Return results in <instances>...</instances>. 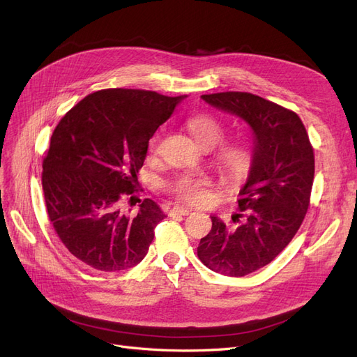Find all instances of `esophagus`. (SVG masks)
<instances>
[{"label": "esophagus", "instance_id": "obj_1", "mask_svg": "<svg viewBox=\"0 0 357 357\" xmlns=\"http://www.w3.org/2000/svg\"><path fill=\"white\" fill-rule=\"evenodd\" d=\"M192 211L189 210V208H186V206H180V205H176V206H173L171 208V211H169V214L171 215H176V214H180V215H188V214H190Z\"/></svg>", "mask_w": 357, "mask_h": 357}]
</instances>
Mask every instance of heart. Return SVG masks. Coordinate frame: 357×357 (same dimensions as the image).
<instances>
[{"label": "heart", "mask_w": 357, "mask_h": 357, "mask_svg": "<svg viewBox=\"0 0 357 357\" xmlns=\"http://www.w3.org/2000/svg\"><path fill=\"white\" fill-rule=\"evenodd\" d=\"M186 127L193 139L198 142L202 147H214L225 137V128L220 122L210 115H196L186 122ZM159 134L151 139L149 147L151 151L155 149L158 143ZM217 167L221 173L230 178H241L251 165V153L248 147L241 143H231L223 146L217 152L215 156ZM208 180L202 177H196L190 174H183L177 177L169 184V189L173 190L178 198L188 202H201L206 196Z\"/></svg>", "instance_id": "obj_1"}]
</instances>
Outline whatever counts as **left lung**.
<instances>
[{
    "label": "left lung",
    "instance_id": "1",
    "mask_svg": "<svg viewBox=\"0 0 357 357\" xmlns=\"http://www.w3.org/2000/svg\"><path fill=\"white\" fill-rule=\"evenodd\" d=\"M201 99L247 122L252 153L238 199L245 218L230 229L213 215L198 257L215 273L247 276L275 260L300 229L313 186V149L298 115L260 96L227 91Z\"/></svg>",
    "mask_w": 357,
    "mask_h": 357
}]
</instances>
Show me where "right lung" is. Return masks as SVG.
<instances>
[{
	"mask_svg": "<svg viewBox=\"0 0 357 357\" xmlns=\"http://www.w3.org/2000/svg\"><path fill=\"white\" fill-rule=\"evenodd\" d=\"M186 96L110 89L82 99L60 119L43 164L47 213L68 251L100 272L137 266L165 214L152 199L121 211L137 186L149 140Z\"/></svg>",
	"mask_w": 357,
	"mask_h": 357,
	"instance_id": "obj_1",
	"label": "right lung"
}]
</instances>
